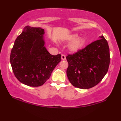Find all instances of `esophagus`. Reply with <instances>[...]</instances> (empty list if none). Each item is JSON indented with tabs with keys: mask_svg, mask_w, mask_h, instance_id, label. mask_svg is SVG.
I'll return each instance as SVG.
<instances>
[{
	"mask_svg": "<svg viewBox=\"0 0 121 121\" xmlns=\"http://www.w3.org/2000/svg\"><path fill=\"white\" fill-rule=\"evenodd\" d=\"M61 59L62 60H66V56H65V55H61Z\"/></svg>",
	"mask_w": 121,
	"mask_h": 121,
	"instance_id": "esophagus-1",
	"label": "esophagus"
}]
</instances>
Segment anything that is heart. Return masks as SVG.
I'll return each instance as SVG.
<instances>
[{
	"mask_svg": "<svg viewBox=\"0 0 121 121\" xmlns=\"http://www.w3.org/2000/svg\"><path fill=\"white\" fill-rule=\"evenodd\" d=\"M78 37L77 34H73L67 37L66 40L69 42H72L70 43L69 45V49L73 52H76L81 49L84 45L85 43V40L83 37Z\"/></svg>",
	"mask_w": 121,
	"mask_h": 121,
	"instance_id": "1",
	"label": "heart"
}]
</instances>
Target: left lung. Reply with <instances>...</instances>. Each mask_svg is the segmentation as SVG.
<instances>
[{
	"instance_id": "left-lung-1",
	"label": "left lung",
	"mask_w": 121,
	"mask_h": 121,
	"mask_svg": "<svg viewBox=\"0 0 121 121\" xmlns=\"http://www.w3.org/2000/svg\"><path fill=\"white\" fill-rule=\"evenodd\" d=\"M82 49L68 54L66 74L69 82L80 89L95 86L108 71L110 51L107 40L103 36Z\"/></svg>"
}]
</instances>
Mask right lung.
<instances>
[{
    "instance_id": "obj_1",
    "label": "right lung",
    "mask_w": 121,
    "mask_h": 121,
    "mask_svg": "<svg viewBox=\"0 0 121 121\" xmlns=\"http://www.w3.org/2000/svg\"><path fill=\"white\" fill-rule=\"evenodd\" d=\"M41 28L26 26L14 43L10 62L16 78L30 86L43 85L61 61L60 54L54 56L44 45Z\"/></svg>"
}]
</instances>
